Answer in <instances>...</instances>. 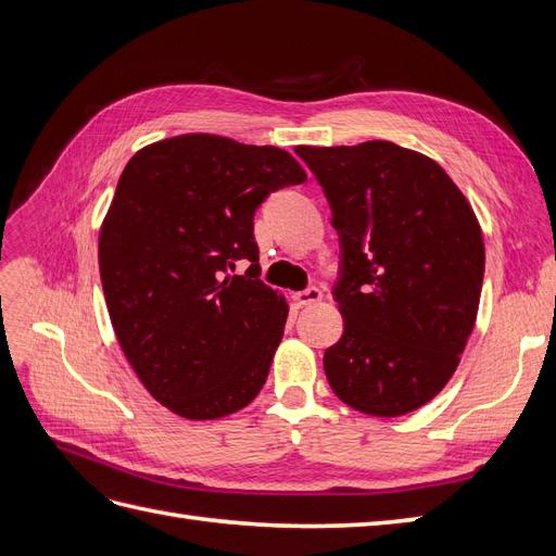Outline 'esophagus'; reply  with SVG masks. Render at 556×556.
<instances>
[{
	"mask_svg": "<svg viewBox=\"0 0 556 556\" xmlns=\"http://www.w3.org/2000/svg\"><path fill=\"white\" fill-rule=\"evenodd\" d=\"M323 299V290L317 288V285H308L306 290H301L294 294V301L299 306H311V304H317V301Z\"/></svg>",
	"mask_w": 556,
	"mask_h": 556,
	"instance_id": "esophagus-1",
	"label": "esophagus"
}]
</instances>
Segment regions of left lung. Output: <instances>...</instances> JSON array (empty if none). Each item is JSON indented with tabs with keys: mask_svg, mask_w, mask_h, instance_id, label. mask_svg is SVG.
Returning a JSON list of instances; mask_svg holds the SVG:
<instances>
[{
	"mask_svg": "<svg viewBox=\"0 0 556 556\" xmlns=\"http://www.w3.org/2000/svg\"><path fill=\"white\" fill-rule=\"evenodd\" d=\"M331 208L343 336L325 352L333 394L399 417L439 394L476 325L484 243L473 208L433 160L390 141L296 146Z\"/></svg>",
	"mask_w": 556,
	"mask_h": 556,
	"instance_id": "obj_1",
	"label": "left lung"
}]
</instances>
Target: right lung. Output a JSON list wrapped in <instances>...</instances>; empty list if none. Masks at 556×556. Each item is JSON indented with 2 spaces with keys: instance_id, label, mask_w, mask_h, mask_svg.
Instances as JSON below:
<instances>
[{
  "instance_id": "1",
  "label": "right lung",
  "mask_w": 556,
  "mask_h": 556,
  "mask_svg": "<svg viewBox=\"0 0 556 556\" xmlns=\"http://www.w3.org/2000/svg\"><path fill=\"white\" fill-rule=\"evenodd\" d=\"M304 180L285 150L213 134L127 162L99 231V274L127 362L176 415L225 417L264 387L288 304L257 278L252 220L268 194ZM239 258L251 266L233 277Z\"/></svg>"
}]
</instances>
